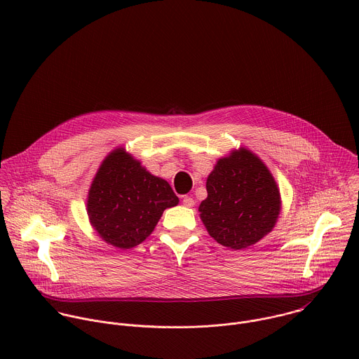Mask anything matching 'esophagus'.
<instances>
[{
	"label": "esophagus",
	"instance_id": "34e87169",
	"mask_svg": "<svg viewBox=\"0 0 359 359\" xmlns=\"http://www.w3.org/2000/svg\"><path fill=\"white\" fill-rule=\"evenodd\" d=\"M183 204L186 208H193L194 206V200H193V197H190V196H184L183 197Z\"/></svg>",
	"mask_w": 359,
	"mask_h": 359
}]
</instances>
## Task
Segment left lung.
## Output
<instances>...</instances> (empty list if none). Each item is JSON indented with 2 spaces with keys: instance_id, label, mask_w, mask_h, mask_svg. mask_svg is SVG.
I'll return each instance as SVG.
<instances>
[{
  "instance_id": "obj_1",
  "label": "left lung",
  "mask_w": 359,
  "mask_h": 359,
  "mask_svg": "<svg viewBox=\"0 0 359 359\" xmlns=\"http://www.w3.org/2000/svg\"><path fill=\"white\" fill-rule=\"evenodd\" d=\"M200 217L222 245L241 250L262 240L280 215V191L264 163L241 149L223 158L206 183Z\"/></svg>"
}]
</instances>
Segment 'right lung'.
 Wrapping results in <instances>:
<instances>
[{
  "instance_id": "add662e5",
  "label": "right lung",
  "mask_w": 359,
  "mask_h": 359,
  "mask_svg": "<svg viewBox=\"0 0 359 359\" xmlns=\"http://www.w3.org/2000/svg\"><path fill=\"white\" fill-rule=\"evenodd\" d=\"M179 197L170 184L146 172L123 149L102 162L88 194V215L97 234L119 248L140 244L165 209Z\"/></svg>"
}]
</instances>
